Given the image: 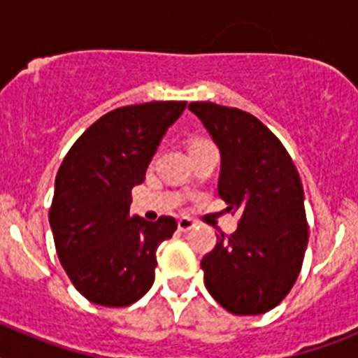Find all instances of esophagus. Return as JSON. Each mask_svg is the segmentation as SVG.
<instances>
[{"mask_svg": "<svg viewBox=\"0 0 358 358\" xmlns=\"http://www.w3.org/2000/svg\"><path fill=\"white\" fill-rule=\"evenodd\" d=\"M177 227H179V231H189V229H194L195 222L192 220V218L181 217L179 220H177Z\"/></svg>", "mask_w": 358, "mask_h": 358, "instance_id": "34e87169", "label": "esophagus"}]
</instances>
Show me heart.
Wrapping results in <instances>:
<instances>
[{"label": "heart", "mask_w": 358, "mask_h": 358, "mask_svg": "<svg viewBox=\"0 0 358 358\" xmlns=\"http://www.w3.org/2000/svg\"><path fill=\"white\" fill-rule=\"evenodd\" d=\"M201 143H206V141H201V140H197V141H194V143L189 145V147H194V145H201Z\"/></svg>", "instance_id": "b5f03b06"}]
</instances>
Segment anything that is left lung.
Instances as JSON below:
<instances>
[{
  "label": "left lung",
  "mask_w": 358,
  "mask_h": 358,
  "mask_svg": "<svg viewBox=\"0 0 358 358\" xmlns=\"http://www.w3.org/2000/svg\"><path fill=\"white\" fill-rule=\"evenodd\" d=\"M188 109L220 150L218 195L240 213L235 233L217 236L202 258L204 285L231 314H265L294 287L308 243L299 173L281 141L245 110L211 102Z\"/></svg>",
  "instance_id": "1"
}]
</instances>
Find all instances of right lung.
<instances>
[{"label": "right lung", "mask_w": 358, "mask_h": 358, "mask_svg": "<svg viewBox=\"0 0 358 358\" xmlns=\"http://www.w3.org/2000/svg\"><path fill=\"white\" fill-rule=\"evenodd\" d=\"M186 102L110 110L75 141L55 177L50 226L75 289L94 305L129 306L154 283L156 249L177 222L131 217V192Z\"/></svg>", "instance_id": "1"}]
</instances>
